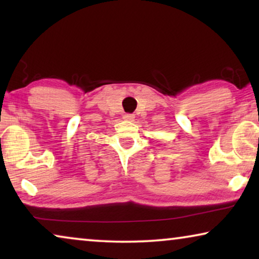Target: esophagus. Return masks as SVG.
<instances>
[{
  "instance_id": "1",
  "label": "esophagus",
  "mask_w": 259,
  "mask_h": 259,
  "mask_svg": "<svg viewBox=\"0 0 259 259\" xmlns=\"http://www.w3.org/2000/svg\"><path fill=\"white\" fill-rule=\"evenodd\" d=\"M123 119L128 120V121H133L134 115L133 114H125V115H123Z\"/></svg>"
}]
</instances>
